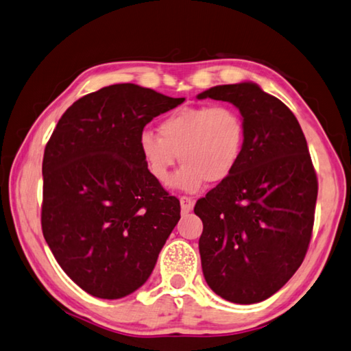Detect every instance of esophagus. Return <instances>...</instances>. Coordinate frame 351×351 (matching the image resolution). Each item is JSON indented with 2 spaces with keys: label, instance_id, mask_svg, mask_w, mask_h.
<instances>
[{
  "label": "esophagus",
  "instance_id": "1",
  "mask_svg": "<svg viewBox=\"0 0 351 351\" xmlns=\"http://www.w3.org/2000/svg\"><path fill=\"white\" fill-rule=\"evenodd\" d=\"M180 206H182L183 213H189V210H193V208H194V200L191 197L183 195V197H180Z\"/></svg>",
  "mask_w": 351,
  "mask_h": 351
}]
</instances>
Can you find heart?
Listing matches in <instances>:
<instances>
[{"label": "heart", "mask_w": 351, "mask_h": 351, "mask_svg": "<svg viewBox=\"0 0 351 351\" xmlns=\"http://www.w3.org/2000/svg\"><path fill=\"white\" fill-rule=\"evenodd\" d=\"M157 131L158 136L151 131L138 136L145 167L158 183L167 184L180 160L183 167L174 183L186 193H195L206 182L228 180L246 147V123L229 105L178 108L162 119Z\"/></svg>", "instance_id": "heart-1"}]
</instances>
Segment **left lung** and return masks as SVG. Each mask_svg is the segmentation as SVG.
<instances>
[{"mask_svg":"<svg viewBox=\"0 0 351 351\" xmlns=\"http://www.w3.org/2000/svg\"><path fill=\"white\" fill-rule=\"evenodd\" d=\"M235 105L246 147L228 180L195 203L204 280L223 300L255 304L298 270L312 237L318 180L295 114L254 82L203 91L197 99Z\"/></svg>","mask_w":351,"mask_h":351,"instance_id":"left-lung-1","label":"left lung"}]
</instances>
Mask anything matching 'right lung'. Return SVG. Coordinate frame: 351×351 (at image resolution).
Listing matches in <instances>:
<instances>
[{
  "label": "right lung",
  "mask_w": 351,
  "mask_h": 351,
  "mask_svg": "<svg viewBox=\"0 0 351 351\" xmlns=\"http://www.w3.org/2000/svg\"><path fill=\"white\" fill-rule=\"evenodd\" d=\"M183 101L110 85L73 104L47 142L43 234L64 272L96 298L143 286L180 220V202L148 173L138 136Z\"/></svg>",
  "instance_id": "obj_1"
}]
</instances>
